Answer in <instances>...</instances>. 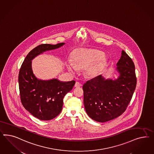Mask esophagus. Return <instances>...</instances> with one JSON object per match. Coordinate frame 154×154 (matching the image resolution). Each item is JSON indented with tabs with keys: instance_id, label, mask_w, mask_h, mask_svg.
I'll return each mask as SVG.
<instances>
[{
	"instance_id": "obj_1",
	"label": "esophagus",
	"mask_w": 154,
	"mask_h": 154,
	"mask_svg": "<svg viewBox=\"0 0 154 154\" xmlns=\"http://www.w3.org/2000/svg\"><path fill=\"white\" fill-rule=\"evenodd\" d=\"M81 86V84H80L79 82H76L75 85V88H79V87H80Z\"/></svg>"
}]
</instances>
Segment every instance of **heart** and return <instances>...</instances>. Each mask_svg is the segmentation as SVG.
<instances>
[{"label":"heart","mask_w":154,"mask_h":154,"mask_svg":"<svg viewBox=\"0 0 154 154\" xmlns=\"http://www.w3.org/2000/svg\"><path fill=\"white\" fill-rule=\"evenodd\" d=\"M104 54L96 49L81 48L75 52L73 60H68L65 63L68 70L74 72L77 68H86V73L90 77H95L99 73L105 65L103 57Z\"/></svg>","instance_id":"1"}]
</instances>
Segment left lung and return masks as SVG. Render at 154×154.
Instances as JSON below:
<instances>
[{
    "label": "left lung",
    "mask_w": 154,
    "mask_h": 154,
    "mask_svg": "<svg viewBox=\"0 0 154 154\" xmlns=\"http://www.w3.org/2000/svg\"><path fill=\"white\" fill-rule=\"evenodd\" d=\"M116 66V79H106L99 75L83 85L86 112L97 122H104L120 116L126 110L134 92L135 66L124 50Z\"/></svg>",
    "instance_id": "8db88e82"
}]
</instances>
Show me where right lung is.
Returning <instances> with one entry per match:
<instances>
[{"label":"right lung","instance_id":"obj_1","mask_svg":"<svg viewBox=\"0 0 154 154\" xmlns=\"http://www.w3.org/2000/svg\"><path fill=\"white\" fill-rule=\"evenodd\" d=\"M64 45L65 43L55 45L42 44L35 47L26 56L20 69L19 90L21 103L28 112L41 120H50L59 115L63 98L73 89L75 81L38 79L33 73L32 60L44 52L57 49Z\"/></svg>","mask_w":154,"mask_h":154}]
</instances>
